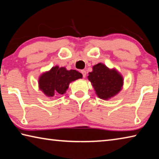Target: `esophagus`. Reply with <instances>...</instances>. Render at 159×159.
Returning <instances> with one entry per match:
<instances>
[{
    "label": "esophagus",
    "mask_w": 159,
    "mask_h": 159,
    "mask_svg": "<svg viewBox=\"0 0 159 159\" xmlns=\"http://www.w3.org/2000/svg\"><path fill=\"white\" fill-rule=\"evenodd\" d=\"M81 74H83V77L85 78L86 76V71H85V70H81Z\"/></svg>",
    "instance_id": "esophagus-1"
}]
</instances>
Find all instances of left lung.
I'll list each match as a JSON object with an SVG mask.
<instances>
[{"mask_svg": "<svg viewBox=\"0 0 159 159\" xmlns=\"http://www.w3.org/2000/svg\"><path fill=\"white\" fill-rule=\"evenodd\" d=\"M88 80L92 83L99 98L107 100L120 92L123 84V79L115 69H110L102 63L93 66Z\"/></svg>", "mask_w": 159, "mask_h": 159, "instance_id": "1", "label": "left lung"}]
</instances>
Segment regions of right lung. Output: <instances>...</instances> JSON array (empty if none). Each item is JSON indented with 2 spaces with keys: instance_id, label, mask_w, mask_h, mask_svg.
Instances as JSON below:
<instances>
[{
  "instance_id": "1",
  "label": "right lung",
  "mask_w": 159,
  "mask_h": 159,
  "mask_svg": "<svg viewBox=\"0 0 159 159\" xmlns=\"http://www.w3.org/2000/svg\"><path fill=\"white\" fill-rule=\"evenodd\" d=\"M82 77L83 75L76 70L68 71L65 67L55 66L39 77V89L48 97H53L55 94L63 95L70 83Z\"/></svg>"
}]
</instances>
